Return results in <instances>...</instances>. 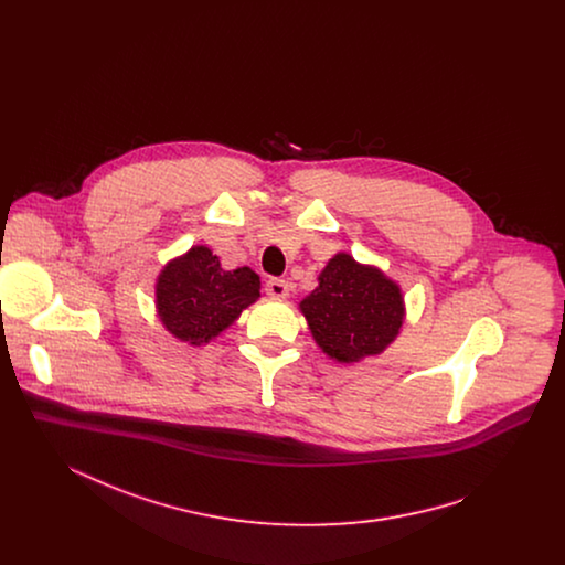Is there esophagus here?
Returning a JSON list of instances; mask_svg holds the SVG:
<instances>
[{"label":"esophagus","instance_id":"obj_1","mask_svg":"<svg viewBox=\"0 0 565 565\" xmlns=\"http://www.w3.org/2000/svg\"><path fill=\"white\" fill-rule=\"evenodd\" d=\"M265 290L273 298H286L288 296V281L279 279V277H270L269 281L265 284Z\"/></svg>","mask_w":565,"mask_h":565}]
</instances>
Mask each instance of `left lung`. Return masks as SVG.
Returning <instances> with one entry per match:
<instances>
[{
    "label": "left lung",
    "mask_w": 565,
    "mask_h": 565,
    "mask_svg": "<svg viewBox=\"0 0 565 565\" xmlns=\"http://www.w3.org/2000/svg\"><path fill=\"white\" fill-rule=\"evenodd\" d=\"M316 343L339 362H358L385 350L403 326V295L381 270L337 254L320 286L300 302Z\"/></svg>",
    "instance_id": "8db88e82"
}]
</instances>
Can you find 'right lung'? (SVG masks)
I'll return each mask as SVG.
<instances>
[{"mask_svg":"<svg viewBox=\"0 0 565 565\" xmlns=\"http://www.w3.org/2000/svg\"><path fill=\"white\" fill-rule=\"evenodd\" d=\"M258 296L260 277L254 270H224L217 256L203 245L169 263L157 284L161 322L190 345L217 337Z\"/></svg>","mask_w":565,"mask_h":565,"instance_id":"obj_1","label":"right lung"}]
</instances>
